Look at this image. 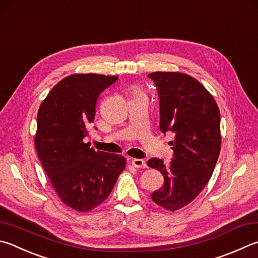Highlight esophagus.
<instances>
[{"label":"esophagus","instance_id":"obj_1","mask_svg":"<svg viewBox=\"0 0 258 258\" xmlns=\"http://www.w3.org/2000/svg\"><path fill=\"white\" fill-rule=\"evenodd\" d=\"M132 166L135 168H147V162L143 159H132Z\"/></svg>","mask_w":258,"mask_h":258}]
</instances>
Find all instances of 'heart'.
Listing matches in <instances>:
<instances>
[{
	"mask_svg": "<svg viewBox=\"0 0 258 258\" xmlns=\"http://www.w3.org/2000/svg\"><path fill=\"white\" fill-rule=\"evenodd\" d=\"M134 93H138V91H134Z\"/></svg>",
	"mask_w": 258,
	"mask_h": 258,
	"instance_id": "b5f03b06",
	"label": "heart"
}]
</instances>
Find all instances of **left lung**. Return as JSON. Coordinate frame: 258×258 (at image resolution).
I'll list each match as a JSON object with an SVG mask.
<instances>
[{"label":"left lung","instance_id":"1","mask_svg":"<svg viewBox=\"0 0 258 258\" xmlns=\"http://www.w3.org/2000/svg\"><path fill=\"white\" fill-rule=\"evenodd\" d=\"M160 104V131L175 133L170 141L174 159L165 165L152 158L165 182L151 199L159 207L176 211L189 204L208 184L221 149L220 111L212 95L196 79L179 72H153Z\"/></svg>","mask_w":258,"mask_h":258}]
</instances>
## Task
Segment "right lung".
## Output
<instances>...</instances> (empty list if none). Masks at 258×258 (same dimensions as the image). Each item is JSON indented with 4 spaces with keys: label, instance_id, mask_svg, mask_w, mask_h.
I'll return each instance as SVG.
<instances>
[{
    "label": "right lung",
    "instance_id": "add662e5",
    "mask_svg": "<svg viewBox=\"0 0 258 258\" xmlns=\"http://www.w3.org/2000/svg\"><path fill=\"white\" fill-rule=\"evenodd\" d=\"M118 77L72 74L60 80L41 102L35 147L60 201L89 212L108 198L126 159L96 151L84 142L93 123L98 97Z\"/></svg>",
    "mask_w": 258,
    "mask_h": 258
}]
</instances>
